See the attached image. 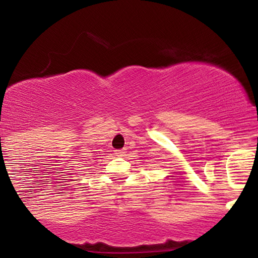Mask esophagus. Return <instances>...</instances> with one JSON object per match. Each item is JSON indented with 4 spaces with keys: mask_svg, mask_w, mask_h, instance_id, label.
<instances>
[{
    "mask_svg": "<svg viewBox=\"0 0 258 258\" xmlns=\"http://www.w3.org/2000/svg\"><path fill=\"white\" fill-rule=\"evenodd\" d=\"M116 154H117V155H123V154H125V149L116 150Z\"/></svg>",
    "mask_w": 258,
    "mask_h": 258,
    "instance_id": "34e87169",
    "label": "esophagus"
}]
</instances>
